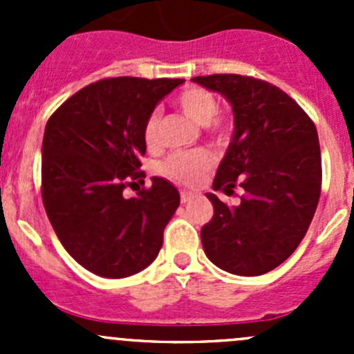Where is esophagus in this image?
Returning <instances> with one entry per match:
<instances>
[{
	"instance_id": "1",
	"label": "esophagus",
	"mask_w": 354,
	"mask_h": 354,
	"mask_svg": "<svg viewBox=\"0 0 354 354\" xmlns=\"http://www.w3.org/2000/svg\"><path fill=\"white\" fill-rule=\"evenodd\" d=\"M180 198H181V203H187V202H190L192 198H194V194H192V192H181L180 194Z\"/></svg>"
}]
</instances>
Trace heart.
<instances>
[{"instance_id":"obj_1","label":"heart","mask_w":354,"mask_h":354,"mask_svg":"<svg viewBox=\"0 0 354 354\" xmlns=\"http://www.w3.org/2000/svg\"><path fill=\"white\" fill-rule=\"evenodd\" d=\"M174 102L195 123L205 127L212 138L223 140L227 135V128H230L227 121L223 116H217V99L210 91L203 87H188L176 95ZM159 111L149 113L142 128L144 142L149 149H154L159 144ZM210 167H212V156L203 149L174 152L162 162L164 173L183 185H195L202 181Z\"/></svg>"}]
</instances>
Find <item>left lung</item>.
Segmentation results:
<instances>
[{"instance_id":"left-lung-1","label":"left lung","mask_w":354,"mask_h":354,"mask_svg":"<svg viewBox=\"0 0 354 354\" xmlns=\"http://www.w3.org/2000/svg\"><path fill=\"white\" fill-rule=\"evenodd\" d=\"M233 106L234 135L214 178L226 195L241 187L238 205L214 194V216L203 224V252L236 276H260L284 262L305 238L322 188L315 123L284 91L234 73L195 77Z\"/></svg>"}]
</instances>
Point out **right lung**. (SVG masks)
<instances>
[{
  "mask_svg": "<svg viewBox=\"0 0 354 354\" xmlns=\"http://www.w3.org/2000/svg\"><path fill=\"white\" fill-rule=\"evenodd\" d=\"M183 78L116 77L88 84L46 123L41 195L65 250L101 277H128L156 260L166 224L180 205L169 181L144 185L145 118Z\"/></svg>",
  "mask_w": 354,
  "mask_h": 354,
  "instance_id": "right-lung-1",
  "label": "right lung"
}]
</instances>
